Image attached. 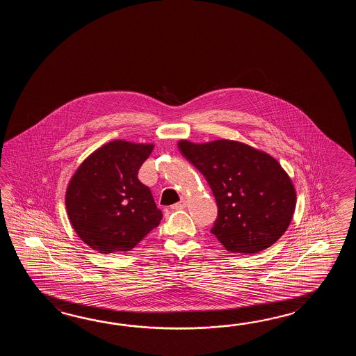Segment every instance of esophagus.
<instances>
[{
	"label": "esophagus",
	"instance_id": "34e87169",
	"mask_svg": "<svg viewBox=\"0 0 356 356\" xmlns=\"http://www.w3.org/2000/svg\"><path fill=\"white\" fill-rule=\"evenodd\" d=\"M186 201H181V202H178V204H175L170 209L172 210H181V209H184L186 207Z\"/></svg>",
	"mask_w": 356,
	"mask_h": 356
}]
</instances>
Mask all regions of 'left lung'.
<instances>
[{
	"mask_svg": "<svg viewBox=\"0 0 356 356\" xmlns=\"http://www.w3.org/2000/svg\"><path fill=\"white\" fill-rule=\"evenodd\" d=\"M178 147L204 175L218 204L211 229L230 253L252 254L271 247L286 232L296 211V192L280 163L233 140Z\"/></svg>",
	"mask_w": 356,
	"mask_h": 356,
	"instance_id": "8db88e82",
	"label": "left lung"
}]
</instances>
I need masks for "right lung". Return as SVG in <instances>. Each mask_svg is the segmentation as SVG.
<instances>
[{
	"label": "right lung",
	"mask_w": 356,
	"mask_h": 356,
	"mask_svg": "<svg viewBox=\"0 0 356 356\" xmlns=\"http://www.w3.org/2000/svg\"><path fill=\"white\" fill-rule=\"evenodd\" d=\"M154 145L114 140L83 160L66 191V210L76 234L99 253L134 250L163 213L138 169Z\"/></svg>",
	"instance_id": "1"
}]
</instances>
